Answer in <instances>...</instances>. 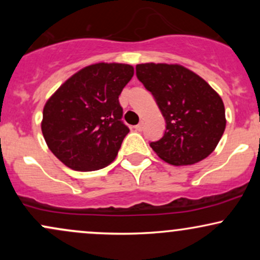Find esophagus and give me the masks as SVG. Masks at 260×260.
<instances>
[{
    "label": "esophagus",
    "instance_id": "obj_1",
    "mask_svg": "<svg viewBox=\"0 0 260 260\" xmlns=\"http://www.w3.org/2000/svg\"><path fill=\"white\" fill-rule=\"evenodd\" d=\"M143 128H144V123H143V122H140L139 124H137V126H134V129L138 131V132H142Z\"/></svg>",
    "mask_w": 260,
    "mask_h": 260
}]
</instances>
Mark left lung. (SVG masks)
Instances as JSON below:
<instances>
[{
  "label": "left lung",
  "instance_id": "1",
  "mask_svg": "<svg viewBox=\"0 0 260 260\" xmlns=\"http://www.w3.org/2000/svg\"><path fill=\"white\" fill-rule=\"evenodd\" d=\"M136 74L165 118L162 138L150 143L160 159L176 166L193 165L213 153L226 127L220 95L180 64H137Z\"/></svg>",
  "mask_w": 260,
  "mask_h": 260
}]
</instances>
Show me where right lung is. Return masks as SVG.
I'll list each match as a JSON object with an SVG mask.
<instances>
[{
  "instance_id": "obj_1",
  "label": "right lung",
  "mask_w": 260,
  "mask_h": 260,
  "mask_svg": "<svg viewBox=\"0 0 260 260\" xmlns=\"http://www.w3.org/2000/svg\"><path fill=\"white\" fill-rule=\"evenodd\" d=\"M131 64L95 63L83 68L45 104V142L59 161L76 171L110 165L129 128L122 122L118 96L132 79Z\"/></svg>"
}]
</instances>
